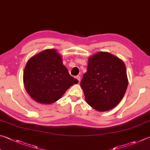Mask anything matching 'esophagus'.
<instances>
[{"mask_svg": "<svg viewBox=\"0 0 150 150\" xmlns=\"http://www.w3.org/2000/svg\"><path fill=\"white\" fill-rule=\"evenodd\" d=\"M75 78V79H77V80H78V81H79V83H80V81H81V77H80L79 75H77Z\"/></svg>", "mask_w": 150, "mask_h": 150, "instance_id": "34e87169", "label": "esophagus"}]
</instances>
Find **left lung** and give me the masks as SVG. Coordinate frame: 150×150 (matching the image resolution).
<instances>
[{
  "mask_svg": "<svg viewBox=\"0 0 150 150\" xmlns=\"http://www.w3.org/2000/svg\"><path fill=\"white\" fill-rule=\"evenodd\" d=\"M127 86L126 66L120 59L103 52L88 59L81 86L92 108L105 111L115 107L123 98Z\"/></svg>",
  "mask_w": 150,
  "mask_h": 150,
  "instance_id": "left-lung-1",
  "label": "left lung"
}]
</instances>
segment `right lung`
<instances>
[{
	"mask_svg": "<svg viewBox=\"0 0 150 150\" xmlns=\"http://www.w3.org/2000/svg\"><path fill=\"white\" fill-rule=\"evenodd\" d=\"M78 82L69 75L61 56L54 49L33 56L24 70L26 91L35 101L45 104L56 102L66 90Z\"/></svg>",
	"mask_w": 150,
	"mask_h": 150,
	"instance_id": "add662e5",
	"label": "right lung"
}]
</instances>
